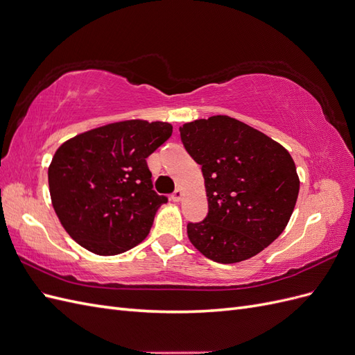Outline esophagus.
Returning <instances> with one entry per match:
<instances>
[{"mask_svg": "<svg viewBox=\"0 0 355 355\" xmlns=\"http://www.w3.org/2000/svg\"><path fill=\"white\" fill-rule=\"evenodd\" d=\"M182 197H184V192H182L180 188H178V189L173 192V194H171V200H173V201H180Z\"/></svg>", "mask_w": 355, "mask_h": 355, "instance_id": "34e87169", "label": "esophagus"}]
</instances>
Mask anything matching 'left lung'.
<instances>
[{"mask_svg": "<svg viewBox=\"0 0 355 355\" xmlns=\"http://www.w3.org/2000/svg\"><path fill=\"white\" fill-rule=\"evenodd\" d=\"M187 153L201 166L209 213L187 225L191 243L209 259H249L280 235L299 194L293 158L286 149L227 115L179 128Z\"/></svg>", "mask_w": 355, "mask_h": 355, "instance_id": "obj_1", "label": "left lung"}]
</instances>
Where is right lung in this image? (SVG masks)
<instances>
[{
	"mask_svg": "<svg viewBox=\"0 0 355 355\" xmlns=\"http://www.w3.org/2000/svg\"><path fill=\"white\" fill-rule=\"evenodd\" d=\"M168 123L121 121L60 145L49 167L51 202L84 249L114 256L145 240L166 196H158L146 158L171 136Z\"/></svg>",
	"mask_w": 355,
	"mask_h": 355,
	"instance_id": "right-lung-1",
	"label": "right lung"
}]
</instances>
